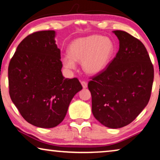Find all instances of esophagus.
<instances>
[{
	"label": "esophagus",
	"mask_w": 160,
	"mask_h": 160,
	"mask_svg": "<svg viewBox=\"0 0 160 160\" xmlns=\"http://www.w3.org/2000/svg\"><path fill=\"white\" fill-rule=\"evenodd\" d=\"M81 84H82L83 88H87V83L86 82H84V81H82V82H81Z\"/></svg>",
	"instance_id": "1"
}]
</instances>
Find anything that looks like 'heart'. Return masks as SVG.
Instances as JSON below:
<instances>
[{
	"instance_id": "1",
	"label": "heart",
	"mask_w": 160,
	"mask_h": 160,
	"mask_svg": "<svg viewBox=\"0 0 160 160\" xmlns=\"http://www.w3.org/2000/svg\"><path fill=\"white\" fill-rule=\"evenodd\" d=\"M114 52L115 46L111 38L95 35L74 40L69 47V54L62 57V62L70 70L76 68V62H82L86 73L97 74L106 68Z\"/></svg>"
}]
</instances>
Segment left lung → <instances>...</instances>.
<instances>
[{
    "label": "left lung",
    "mask_w": 160,
    "mask_h": 160,
    "mask_svg": "<svg viewBox=\"0 0 160 160\" xmlns=\"http://www.w3.org/2000/svg\"><path fill=\"white\" fill-rule=\"evenodd\" d=\"M119 49L108 66L92 77L88 88L95 119L109 128L130 124L149 101L154 67L145 46L122 30H114Z\"/></svg>",
    "instance_id": "obj_1"
}]
</instances>
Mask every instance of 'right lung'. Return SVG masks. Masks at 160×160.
I'll list each match as a JSON object with an SVG mask.
<instances>
[{"label":"right lung","instance_id":"add662e5","mask_svg":"<svg viewBox=\"0 0 160 160\" xmlns=\"http://www.w3.org/2000/svg\"><path fill=\"white\" fill-rule=\"evenodd\" d=\"M54 37V30L30 34L18 45L8 69L12 102L28 123L42 128L60 124L82 89L77 78L63 77Z\"/></svg>","mask_w":160,"mask_h":160}]
</instances>
